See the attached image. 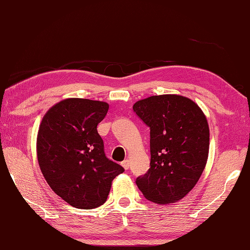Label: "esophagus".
<instances>
[{
	"mask_svg": "<svg viewBox=\"0 0 250 250\" xmlns=\"http://www.w3.org/2000/svg\"><path fill=\"white\" fill-rule=\"evenodd\" d=\"M122 167H123L125 169H128L129 167H130V163H129V160H124L123 162L121 163Z\"/></svg>",
	"mask_w": 250,
	"mask_h": 250,
	"instance_id": "34e87169",
	"label": "esophagus"
}]
</instances>
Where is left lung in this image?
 Masks as SVG:
<instances>
[{
  "instance_id": "left-lung-1",
  "label": "left lung",
  "mask_w": 250,
  "mask_h": 250,
  "mask_svg": "<svg viewBox=\"0 0 250 250\" xmlns=\"http://www.w3.org/2000/svg\"><path fill=\"white\" fill-rule=\"evenodd\" d=\"M134 112L150 128V168L137 177L140 191L155 204L184 198L204 172L209 154V125L196 103L183 96H152Z\"/></svg>"
}]
</instances>
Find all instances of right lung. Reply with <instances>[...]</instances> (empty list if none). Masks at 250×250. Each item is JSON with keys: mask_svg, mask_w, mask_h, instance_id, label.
I'll list each match as a JSON object with an SVG mask.
<instances>
[{"mask_svg": "<svg viewBox=\"0 0 250 250\" xmlns=\"http://www.w3.org/2000/svg\"><path fill=\"white\" fill-rule=\"evenodd\" d=\"M109 104L69 98L45 113L38 131L37 157L46 183L56 195L79 209L105 202L112 181L124 172L105 157L97 126Z\"/></svg>", "mask_w": 250, "mask_h": 250, "instance_id": "add662e5", "label": "right lung"}]
</instances>
